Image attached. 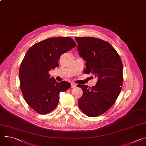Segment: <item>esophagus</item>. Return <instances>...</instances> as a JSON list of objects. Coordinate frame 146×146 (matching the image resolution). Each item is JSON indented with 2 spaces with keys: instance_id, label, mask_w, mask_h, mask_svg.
<instances>
[{
  "instance_id": "esophagus-1",
  "label": "esophagus",
  "mask_w": 146,
  "mask_h": 146,
  "mask_svg": "<svg viewBox=\"0 0 146 146\" xmlns=\"http://www.w3.org/2000/svg\"><path fill=\"white\" fill-rule=\"evenodd\" d=\"M76 86H77V84H76V83H73L71 84V87H72V88H75Z\"/></svg>"
}]
</instances>
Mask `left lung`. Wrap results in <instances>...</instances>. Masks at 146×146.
Listing matches in <instances>:
<instances>
[{"label": "left lung", "instance_id": "left-lung-1", "mask_svg": "<svg viewBox=\"0 0 146 146\" xmlns=\"http://www.w3.org/2000/svg\"><path fill=\"white\" fill-rule=\"evenodd\" d=\"M75 39L79 55L87 62L84 72L98 77L97 83L91 88L78 84L83 90L78 107L87 116L96 117L107 111L120 94L123 83L122 62L116 50L107 41L94 37Z\"/></svg>", "mask_w": 146, "mask_h": 146}]
</instances>
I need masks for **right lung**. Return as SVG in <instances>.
Listing matches in <instances>:
<instances>
[{
    "label": "right lung",
    "mask_w": 146,
    "mask_h": 146,
    "mask_svg": "<svg viewBox=\"0 0 146 146\" xmlns=\"http://www.w3.org/2000/svg\"><path fill=\"white\" fill-rule=\"evenodd\" d=\"M76 46L70 37L49 38L33 45L26 53L19 69L20 86L24 100L39 114L52 111L58 104L59 93L71 84L58 83L49 71L59 66L64 53Z\"/></svg>",
    "instance_id": "right-lung-1"
}]
</instances>
